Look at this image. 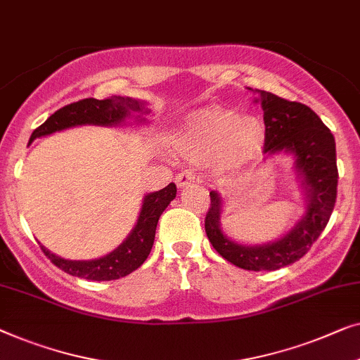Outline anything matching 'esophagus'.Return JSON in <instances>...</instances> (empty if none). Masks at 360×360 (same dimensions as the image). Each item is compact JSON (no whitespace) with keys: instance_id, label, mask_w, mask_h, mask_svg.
Returning <instances> with one entry per match:
<instances>
[{"instance_id":"1","label":"esophagus","mask_w":360,"mask_h":360,"mask_svg":"<svg viewBox=\"0 0 360 360\" xmlns=\"http://www.w3.org/2000/svg\"><path fill=\"white\" fill-rule=\"evenodd\" d=\"M174 179H176V186L181 187V189H184V187L194 184L195 176H194V173H192V171L184 169V171H181V173L176 174Z\"/></svg>"}]
</instances>
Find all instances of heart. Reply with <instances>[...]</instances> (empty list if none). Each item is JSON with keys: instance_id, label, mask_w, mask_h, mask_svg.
Here are the masks:
<instances>
[{"instance_id": "b5f03b06", "label": "heart", "mask_w": 360, "mask_h": 360, "mask_svg": "<svg viewBox=\"0 0 360 360\" xmlns=\"http://www.w3.org/2000/svg\"><path fill=\"white\" fill-rule=\"evenodd\" d=\"M173 146L192 161H212L233 173L251 165L266 143L264 124L256 115H238L229 109H207L187 117L173 134Z\"/></svg>"}]
</instances>
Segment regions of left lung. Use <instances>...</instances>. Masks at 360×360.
<instances>
[{
  "label": "left lung",
  "instance_id": "left-lung-1",
  "mask_svg": "<svg viewBox=\"0 0 360 360\" xmlns=\"http://www.w3.org/2000/svg\"><path fill=\"white\" fill-rule=\"evenodd\" d=\"M251 91L264 110V153L285 151L293 156L305 192L307 212L279 240L256 246L238 245L220 229L221 197L212 191L205 233L217 252L231 264L246 271H276L305 256L330 221L338 195L336 143L331 130L308 105L267 91Z\"/></svg>",
  "mask_w": 360,
  "mask_h": 360
}]
</instances>
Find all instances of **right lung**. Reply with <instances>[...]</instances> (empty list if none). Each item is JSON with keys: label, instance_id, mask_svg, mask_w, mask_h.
Listing matches in <instances>:
<instances>
[{"label": "right lung", "instance_id": "add662e5", "mask_svg": "<svg viewBox=\"0 0 360 360\" xmlns=\"http://www.w3.org/2000/svg\"><path fill=\"white\" fill-rule=\"evenodd\" d=\"M130 112H139L140 115L148 114L143 101H136L122 96H110L108 99H81L78 103H72L53 112L40 127L35 129L30 135V141L44 135H50L53 131L75 127V125L94 124V125H117L129 117ZM143 120V119H141ZM140 120V122H141ZM176 197V184L171 182L161 191L151 192L145 195L141 205L139 220L130 235L125 238L122 245H119L112 252L99 259L93 261H70L55 256L47 248H42L44 255L53 262L58 269H62L70 276L81 277L88 281H114L129 276L130 272L143 264L148 257L151 246L155 241L156 225L161 214H163L169 202Z\"/></svg>", "mask_w": 360, "mask_h": 360}]
</instances>
